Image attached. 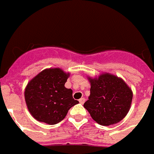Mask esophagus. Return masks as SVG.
Listing matches in <instances>:
<instances>
[{
  "instance_id": "1",
  "label": "esophagus",
  "mask_w": 154,
  "mask_h": 154,
  "mask_svg": "<svg viewBox=\"0 0 154 154\" xmlns=\"http://www.w3.org/2000/svg\"><path fill=\"white\" fill-rule=\"evenodd\" d=\"M85 101V98H84V97H82V98H81V99H79V102L81 103V104H84Z\"/></svg>"
}]
</instances>
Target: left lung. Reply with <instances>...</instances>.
<instances>
[{"instance_id":"obj_1","label":"left lung","mask_w":154,"mask_h":154,"mask_svg":"<svg viewBox=\"0 0 154 154\" xmlns=\"http://www.w3.org/2000/svg\"><path fill=\"white\" fill-rule=\"evenodd\" d=\"M91 94L84 107L96 122L113 125L123 119L129 112L133 91L122 78L102 73L97 78L88 77Z\"/></svg>"}]
</instances>
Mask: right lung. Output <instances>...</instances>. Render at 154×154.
Here are the masks:
<instances>
[{
	"instance_id": "1",
	"label": "right lung",
	"mask_w": 154,
	"mask_h": 154,
	"mask_svg": "<svg viewBox=\"0 0 154 154\" xmlns=\"http://www.w3.org/2000/svg\"><path fill=\"white\" fill-rule=\"evenodd\" d=\"M69 73L60 68L40 72L29 83L25 99L31 115L41 122L55 125L66 117L69 109L79 101L73 98V91L65 88Z\"/></svg>"
}]
</instances>
